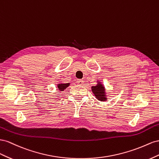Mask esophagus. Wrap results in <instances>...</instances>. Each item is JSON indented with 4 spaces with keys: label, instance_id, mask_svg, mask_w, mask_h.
I'll use <instances>...</instances> for the list:
<instances>
[{
    "label": "esophagus",
    "instance_id": "esophagus-1",
    "mask_svg": "<svg viewBox=\"0 0 159 159\" xmlns=\"http://www.w3.org/2000/svg\"><path fill=\"white\" fill-rule=\"evenodd\" d=\"M76 83H77V84H79V85H83L84 84V81L83 80L79 79V80H76Z\"/></svg>",
    "mask_w": 159,
    "mask_h": 159
}]
</instances>
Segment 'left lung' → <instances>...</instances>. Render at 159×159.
Segmentation results:
<instances>
[{
    "label": "left lung",
    "mask_w": 159,
    "mask_h": 159,
    "mask_svg": "<svg viewBox=\"0 0 159 159\" xmlns=\"http://www.w3.org/2000/svg\"><path fill=\"white\" fill-rule=\"evenodd\" d=\"M92 91L93 92L95 97L97 98L98 100L101 101H104L106 100L105 94V88L101 84H98L97 86L92 87Z\"/></svg>",
    "instance_id": "left-lung-1"
}]
</instances>
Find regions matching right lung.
I'll return each mask as SVG.
<instances>
[{"label": "right lung", "instance_id": "obj_1", "mask_svg": "<svg viewBox=\"0 0 159 159\" xmlns=\"http://www.w3.org/2000/svg\"><path fill=\"white\" fill-rule=\"evenodd\" d=\"M69 83H66V84H58V89H59L61 91L64 90L66 87H68L69 86Z\"/></svg>", "mask_w": 159, "mask_h": 159}]
</instances>
